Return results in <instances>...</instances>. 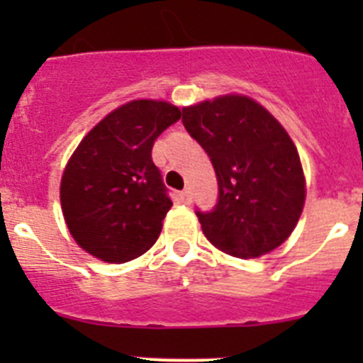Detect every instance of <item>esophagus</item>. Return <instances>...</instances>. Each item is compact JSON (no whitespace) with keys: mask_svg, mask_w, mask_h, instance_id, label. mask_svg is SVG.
Here are the masks:
<instances>
[{"mask_svg":"<svg viewBox=\"0 0 363 363\" xmlns=\"http://www.w3.org/2000/svg\"><path fill=\"white\" fill-rule=\"evenodd\" d=\"M179 198L184 200V203H191V192H189L187 189H185V191L179 192Z\"/></svg>","mask_w":363,"mask_h":363,"instance_id":"34e87169","label":"esophagus"}]
</instances>
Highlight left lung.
<instances>
[{"label":"left lung","mask_w":363,"mask_h":363,"mask_svg":"<svg viewBox=\"0 0 363 363\" xmlns=\"http://www.w3.org/2000/svg\"><path fill=\"white\" fill-rule=\"evenodd\" d=\"M184 125L209 154L220 198L196 213L205 238L234 258H259L280 247L306 203L300 154L271 112L243 94L184 107Z\"/></svg>","instance_id":"1"}]
</instances>
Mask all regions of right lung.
<instances>
[{
    "instance_id": "1",
    "label": "right lung",
    "mask_w": 363,
    "mask_h": 363,
    "mask_svg": "<svg viewBox=\"0 0 363 363\" xmlns=\"http://www.w3.org/2000/svg\"><path fill=\"white\" fill-rule=\"evenodd\" d=\"M182 118L162 99H133L85 134L65 165L60 201L74 242L107 264L156 243L172 201L152 162L154 140Z\"/></svg>"
}]
</instances>
